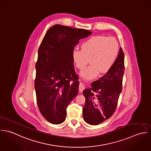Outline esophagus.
Wrapping results in <instances>:
<instances>
[{
	"instance_id": "1",
	"label": "esophagus",
	"mask_w": 151,
	"mask_h": 151,
	"mask_svg": "<svg viewBox=\"0 0 151 151\" xmlns=\"http://www.w3.org/2000/svg\"><path fill=\"white\" fill-rule=\"evenodd\" d=\"M84 88H85L84 84H83V83H80L79 86V91L80 92H82L84 90Z\"/></svg>"
}]
</instances>
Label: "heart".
I'll use <instances>...</instances> for the list:
<instances>
[{"instance_id":"heart-1","label":"heart","mask_w":151,"mask_h":151,"mask_svg":"<svg viewBox=\"0 0 151 151\" xmlns=\"http://www.w3.org/2000/svg\"><path fill=\"white\" fill-rule=\"evenodd\" d=\"M81 48L72 51V59L80 70L84 69L90 62L91 65L80 73L87 80L95 78L99 73L103 75L109 71L119 52L117 41L112 37L103 35L91 37L82 44Z\"/></svg>"}]
</instances>
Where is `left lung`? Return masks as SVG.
Segmentation results:
<instances>
[{"label": "left lung", "mask_w": 151, "mask_h": 151, "mask_svg": "<svg viewBox=\"0 0 151 151\" xmlns=\"http://www.w3.org/2000/svg\"><path fill=\"white\" fill-rule=\"evenodd\" d=\"M124 72V54L121 48L113 66L105 75L85 89V105L83 119L91 125H98L109 119L114 113L122 91Z\"/></svg>", "instance_id": "left-lung-1"}]
</instances>
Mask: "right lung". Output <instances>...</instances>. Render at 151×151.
Here are the masks:
<instances>
[{
  "instance_id": "right-lung-1",
  "label": "right lung",
  "mask_w": 151,
  "mask_h": 151,
  "mask_svg": "<svg viewBox=\"0 0 151 151\" xmlns=\"http://www.w3.org/2000/svg\"><path fill=\"white\" fill-rule=\"evenodd\" d=\"M90 31L56 24L46 32L38 51L34 87L42 116L53 124L63 122L66 108L78 93L72 52Z\"/></svg>"
}]
</instances>
